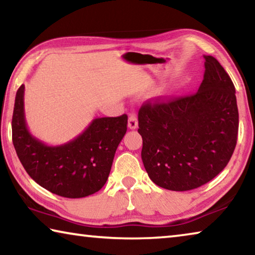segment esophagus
Segmentation results:
<instances>
[{
    "label": "esophagus",
    "instance_id": "esophagus-1",
    "mask_svg": "<svg viewBox=\"0 0 255 255\" xmlns=\"http://www.w3.org/2000/svg\"><path fill=\"white\" fill-rule=\"evenodd\" d=\"M128 127L129 129H136L138 127V119L135 114H130L128 118Z\"/></svg>",
    "mask_w": 255,
    "mask_h": 255
}]
</instances>
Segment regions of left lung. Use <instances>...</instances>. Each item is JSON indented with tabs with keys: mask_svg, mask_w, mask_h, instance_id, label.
Instances as JSON below:
<instances>
[{
	"mask_svg": "<svg viewBox=\"0 0 255 255\" xmlns=\"http://www.w3.org/2000/svg\"><path fill=\"white\" fill-rule=\"evenodd\" d=\"M191 96L147 102L138 112L141 159L149 179L172 191H188L221 173L239 132L235 86L213 56Z\"/></svg>",
	"mask_w": 255,
	"mask_h": 255,
	"instance_id": "1",
	"label": "left lung"
}]
</instances>
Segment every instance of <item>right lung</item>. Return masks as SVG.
<instances>
[{
    "mask_svg": "<svg viewBox=\"0 0 255 255\" xmlns=\"http://www.w3.org/2000/svg\"><path fill=\"white\" fill-rule=\"evenodd\" d=\"M24 85L16 91L12 140L30 178L55 195L83 198L98 192L109 176L128 117L96 118L65 144L49 146L31 135L24 117Z\"/></svg>",
    "mask_w": 255,
    "mask_h": 255,
    "instance_id": "add662e5",
    "label": "right lung"
}]
</instances>
